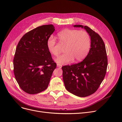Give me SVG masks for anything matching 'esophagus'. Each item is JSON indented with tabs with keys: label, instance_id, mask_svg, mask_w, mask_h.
<instances>
[{
	"label": "esophagus",
	"instance_id": "obj_1",
	"mask_svg": "<svg viewBox=\"0 0 122 122\" xmlns=\"http://www.w3.org/2000/svg\"><path fill=\"white\" fill-rule=\"evenodd\" d=\"M57 67H59L60 68H61L62 67V65H61L60 64H59V63H57Z\"/></svg>",
	"mask_w": 122,
	"mask_h": 122
}]
</instances>
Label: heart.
Wrapping results in <instances>:
<instances>
[{
  "label": "heart",
  "mask_w": 122,
  "mask_h": 122,
  "mask_svg": "<svg viewBox=\"0 0 122 122\" xmlns=\"http://www.w3.org/2000/svg\"><path fill=\"white\" fill-rule=\"evenodd\" d=\"M60 44L65 46V54L58 57L56 61L60 64H66L82 61L87 55L91 47V38L84 30L65 29L57 34ZM47 47L51 55L57 56L60 54L59 45L55 39L51 37L47 41Z\"/></svg>",
  "instance_id": "heart-1"
}]
</instances>
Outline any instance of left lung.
<instances>
[{
	"label": "left lung",
	"instance_id": "left-lung-1",
	"mask_svg": "<svg viewBox=\"0 0 122 122\" xmlns=\"http://www.w3.org/2000/svg\"><path fill=\"white\" fill-rule=\"evenodd\" d=\"M84 28L91 38L87 56L77 64L62 67V76L66 90L81 97L95 92L105 77L108 66L105 45L100 35L87 26L75 25Z\"/></svg>",
	"mask_w": 122,
	"mask_h": 122
}]
</instances>
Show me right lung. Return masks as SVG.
Returning <instances> with one entry per match:
<instances>
[{"label":"right lung","instance_id":"obj_1","mask_svg":"<svg viewBox=\"0 0 122 122\" xmlns=\"http://www.w3.org/2000/svg\"><path fill=\"white\" fill-rule=\"evenodd\" d=\"M53 25L38 27L26 33L17 45L13 71L20 87L35 94L47 88L56 64L47 47V41L55 31Z\"/></svg>","mask_w":122,"mask_h":122}]
</instances>
